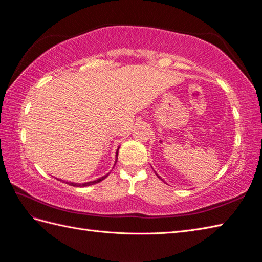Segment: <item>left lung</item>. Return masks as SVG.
Segmentation results:
<instances>
[{
  "instance_id": "8db88e82",
  "label": "left lung",
  "mask_w": 262,
  "mask_h": 262,
  "mask_svg": "<svg viewBox=\"0 0 262 262\" xmlns=\"http://www.w3.org/2000/svg\"><path fill=\"white\" fill-rule=\"evenodd\" d=\"M155 173H156V172H155ZM156 175H157V178H159V179H161V180H162V181H163V182H164V180H163V179H162V178H161V176H160V175H159V174H157V173H156Z\"/></svg>"
}]
</instances>
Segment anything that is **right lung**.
Instances as JSON below:
<instances>
[{"mask_svg": "<svg viewBox=\"0 0 262 262\" xmlns=\"http://www.w3.org/2000/svg\"><path fill=\"white\" fill-rule=\"evenodd\" d=\"M118 149H119V147L117 148V150H116V157H115V164H116V162H117V160H118ZM115 164H114V166H115ZM114 168V167H113ZM109 175V173L108 174H106V175H103V176H101V178H99V179H97V180H94V181H89V182H84V183H75V182H66L67 184H69V185H71V186H77V187H84V186H89V185H94V184H96V183H99L100 181H102L103 179H106L107 176ZM58 180H60V179H58ZM62 182H64L63 180H61Z\"/></svg>", "mask_w": 262, "mask_h": 262, "instance_id": "1", "label": "right lung"}]
</instances>
